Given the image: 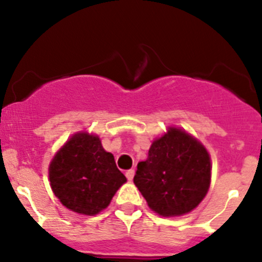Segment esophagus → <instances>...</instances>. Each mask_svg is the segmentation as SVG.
<instances>
[{
    "instance_id": "esophagus-1",
    "label": "esophagus",
    "mask_w": 262,
    "mask_h": 262,
    "mask_svg": "<svg viewBox=\"0 0 262 262\" xmlns=\"http://www.w3.org/2000/svg\"><path fill=\"white\" fill-rule=\"evenodd\" d=\"M134 173H135L134 169H129V170L125 171V176H127V179L129 180V181H132V180H133Z\"/></svg>"
}]
</instances>
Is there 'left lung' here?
<instances>
[{"label":"left lung","instance_id":"8db88e82","mask_svg":"<svg viewBox=\"0 0 262 262\" xmlns=\"http://www.w3.org/2000/svg\"><path fill=\"white\" fill-rule=\"evenodd\" d=\"M134 183L148 206L162 217L194 209L207 194L210 160L202 144L181 129L170 128L138 164Z\"/></svg>","mask_w":262,"mask_h":262}]
</instances>
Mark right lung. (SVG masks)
<instances>
[{"mask_svg": "<svg viewBox=\"0 0 262 262\" xmlns=\"http://www.w3.org/2000/svg\"><path fill=\"white\" fill-rule=\"evenodd\" d=\"M53 192L66 208L95 215L110 204L127 181L113 155L102 148L98 137L76 134L65 144L49 167Z\"/></svg>", "mask_w": 262, "mask_h": 262, "instance_id": "1", "label": "right lung"}]
</instances>
